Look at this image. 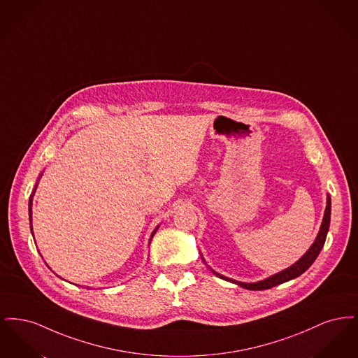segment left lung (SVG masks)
<instances>
[{
	"mask_svg": "<svg viewBox=\"0 0 358 358\" xmlns=\"http://www.w3.org/2000/svg\"><path fill=\"white\" fill-rule=\"evenodd\" d=\"M330 213H331V199H330V196L327 194V197H326V209H324V219H322L321 228H320V231H318V235H317V238L314 240V243L310 245V248L303 254V256H302L299 260H296L294 264H291L289 267L285 268L283 271L273 273V275L266 278V279H263V280H257V282H254V283H244V282H238V280H235V279L227 278V276H224L222 273H216L215 270H212L209 266H208V267L210 268V271L215 273L216 276L222 278L224 280H228V282H231V283H235V285H238V286L243 287V289H267L275 287V286H278V285H282V283H285V282H289L291 279H295V278H298L299 275H302V273H305L307 268L314 263V260L320 255L321 250L324 248V240H326L327 231H329V227H330ZM201 257H203V255H201ZM203 260H204V263L206 264L204 257H203Z\"/></svg>",
	"mask_w": 358,
	"mask_h": 358,
	"instance_id": "8db88e82",
	"label": "left lung"
}]
</instances>
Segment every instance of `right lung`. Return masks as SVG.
I'll return each mask as SVG.
<instances>
[{"label": "right lung", "instance_id": "1", "mask_svg": "<svg viewBox=\"0 0 358 358\" xmlns=\"http://www.w3.org/2000/svg\"><path fill=\"white\" fill-rule=\"evenodd\" d=\"M41 176H43V173H40V176H38V178H37V182H38V180L41 178ZM37 182H36L34 192H32V194H31V197H29V224H31V231H32V235H34V228H32V201H34V192H36L37 185H38ZM158 228H159V225H157V227H155V229H154L153 232H152L150 238H149V244H150V241H152V238H153V236L155 235V232H157V229H158Z\"/></svg>", "mask_w": 358, "mask_h": 358}]
</instances>
